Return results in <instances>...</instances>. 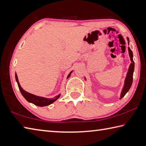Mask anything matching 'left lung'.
Listing matches in <instances>:
<instances>
[{
  "label": "left lung",
  "mask_w": 146,
  "mask_h": 146,
  "mask_svg": "<svg viewBox=\"0 0 146 146\" xmlns=\"http://www.w3.org/2000/svg\"><path fill=\"white\" fill-rule=\"evenodd\" d=\"M127 40H128V44L129 45V43L130 42H129L128 37H127ZM128 50L129 56H130L131 63L130 65V67L128 68V72L126 74V78L125 79V84L122 89L121 93L119 99H121L126 95V93L128 92L131 86V84H132V82H133V74L134 72V67H135V64L133 60V52L130 49V47H128ZM84 79L85 80H86V78H84Z\"/></svg>",
  "instance_id": "8db88e82"
}]
</instances>
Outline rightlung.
I'll return each mask as SVG.
<instances>
[{"instance_id":"right-lung-1","label":"right lung","mask_w":146,"mask_h":146,"mask_svg":"<svg viewBox=\"0 0 146 146\" xmlns=\"http://www.w3.org/2000/svg\"><path fill=\"white\" fill-rule=\"evenodd\" d=\"M72 72H73V70L71 71V72L68 74L67 79L69 78L71 75V73H72ZM15 78H16V82H17L18 86L19 89H20V90L21 95L23 96V97L25 98L26 100L29 102L34 104V105H35V106H37L39 107H44V106H49V105H50V104H53L54 102H55L57 99L60 97V94H59V95L55 96V97H54L53 98H48L39 97V96L33 95V94H32V93H30L29 92H26L25 90H24L21 87L20 82H19V81H18V76H17V74H16V73H15Z\"/></svg>"}]
</instances>
